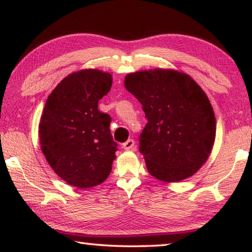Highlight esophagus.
<instances>
[{
    "instance_id": "esophagus-1",
    "label": "esophagus",
    "mask_w": 252,
    "mask_h": 252,
    "mask_svg": "<svg viewBox=\"0 0 252 252\" xmlns=\"http://www.w3.org/2000/svg\"><path fill=\"white\" fill-rule=\"evenodd\" d=\"M123 147L125 148V150H133L135 147V141L134 139H128V141H126L123 144Z\"/></svg>"
}]
</instances>
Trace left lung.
<instances>
[{
  "label": "left lung",
  "instance_id": "8db88e82",
  "mask_svg": "<svg viewBox=\"0 0 252 252\" xmlns=\"http://www.w3.org/2000/svg\"><path fill=\"white\" fill-rule=\"evenodd\" d=\"M125 88L143 106L147 124L139 152L151 175L179 182L200 170L216 138V117L207 94L191 77L167 69L129 73Z\"/></svg>",
  "mask_w": 252,
  "mask_h": 252
}]
</instances>
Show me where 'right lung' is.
<instances>
[{"mask_svg": "<svg viewBox=\"0 0 252 252\" xmlns=\"http://www.w3.org/2000/svg\"><path fill=\"white\" fill-rule=\"evenodd\" d=\"M111 75L96 69L73 72L49 94L39 125L41 151L68 184L79 189L104 182L116 158L111 118L98 109Z\"/></svg>", "mask_w": 252, "mask_h": 252, "instance_id": "add662e5", "label": "right lung"}]
</instances>
